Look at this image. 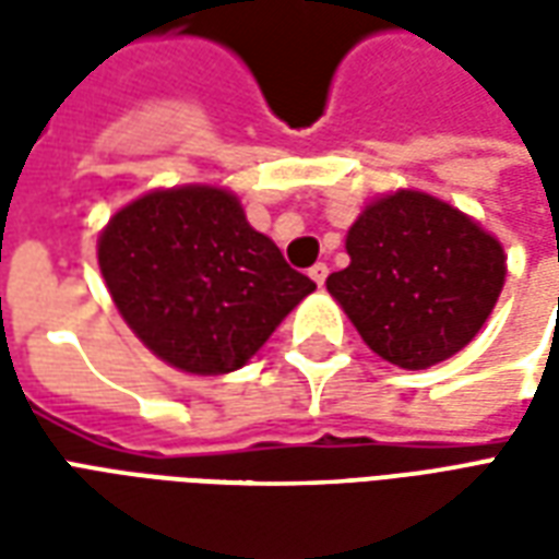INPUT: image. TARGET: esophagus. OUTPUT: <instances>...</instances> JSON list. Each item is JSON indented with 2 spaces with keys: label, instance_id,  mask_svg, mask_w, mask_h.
Returning <instances> with one entry per match:
<instances>
[{
  "label": "esophagus",
  "instance_id": "obj_1",
  "mask_svg": "<svg viewBox=\"0 0 559 559\" xmlns=\"http://www.w3.org/2000/svg\"><path fill=\"white\" fill-rule=\"evenodd\" d=\"M308 275H311V281H314L317 287H323V284H326L329 266H326V263H314V266L308 269Z\"/></svg>",
  "mask_w": 559,
  "mask_h": 559
}]
</instances>
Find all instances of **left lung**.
Returning a JSON list of instances; mask_svg holds the SVG:
<instances>
[{"label": "left lung", "instance_id": "1", "mask_svg": "<svg viewBox=\"0 0 559 559\" xmlns=\"http://www.w3.org/2000/svg\"><path fill=\"white\" fill-rule=\"evenodd\" d=\"M347 254L326 290L365 344L404 371L464 350L506 284L503 242L416 188L371 200L347 230Z\"/></svg>", "mask_w": 559, "mask_h": 559}]
</instances>
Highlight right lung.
Instances as JSON below:
<instances>
[{
  "instance_id": "right-lung-1",
  "label": "right lung",
  "mask_w": 559,
  "mask_h": 559,
  "mask_svg": "<svg viewBox=\"0 0 559 559\" xmlns=\"http://www.w3.org/2000/svg\"><path fill=\"white\" fill-rule=\"evenodd\" d=\"M114 305L148 350L176 371H239L317 284L287 266L221 185L155 188L98 236Z\"/></svg>"
}]
</instances>
